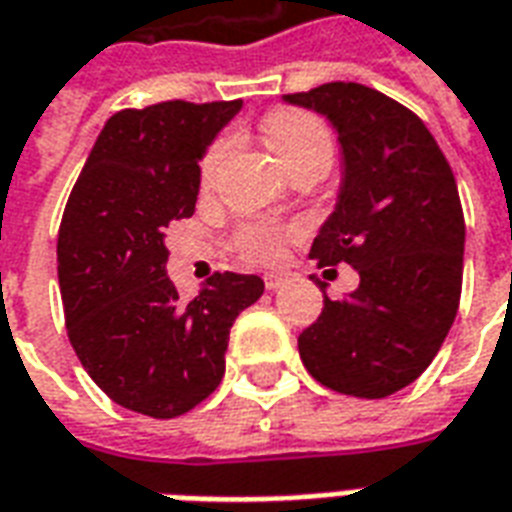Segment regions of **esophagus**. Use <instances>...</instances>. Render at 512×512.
<instances>
[{"label": "esophagus", "instance_id": "34e87169", "mask_svg": "<svg viewBox=\"0 0 512 512\" xmlns=\"http://www.w3.org/2000/svg\"><path fill=\"white\" fill-rule=\"evenodd\" d=\"M263 282H266V290H279L285 285V277H279V274H266Z\"/></svg>", "mask_w": 512, "mask_h": 512}]
</instances>
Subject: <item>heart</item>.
Here are the masks:
<instances>
[{"instance_id": "heart-1", "label": "heart", "mask_w": 512, "mask_h": 512, "mask_svg": "<svg viewBox=\"0 0 512 512\" xmlns=\"http://www.w3.org/2000/svg\"><path fill=\"white\" fill-rule=\"evenodd\" d=\"M263 139L268 150L274 153L279 167L296 175L301 169H321L326 172L334 158V136L323 120L301 109H277L263 120ZM230 153V139H216L200 161L202 189H211L224 161ZM293 227L277 222H252L238 227L235 233V249L249 263L271 266L277 263L285 244L293 238Z\"/></svg>"}]
</instances>
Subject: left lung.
<instances>
[{
  "label": "left lung",
  "mask_w": 512,
  "mask_h": 512,
  "mask_svg": "<svg viewBox=\"0 0 512 512\" xmlns=\"http://www.w3.org/2000/svg\"><path fill=\"white\" fill-rule=\"evenodd\" d=\"M285 101L329 117L343 147L337 208L310 257L359 271L354 293L323 296L318 321L299 334L301 362L334 392L395 395L428 370L461 304L455 175L428 126L373 87L329 82Z\"/></svg>",
  "instance_id": "1"
}]
</instances>
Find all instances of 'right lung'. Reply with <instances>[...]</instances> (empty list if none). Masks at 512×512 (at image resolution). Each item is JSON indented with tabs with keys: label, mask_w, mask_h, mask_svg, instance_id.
<instances>
[{
	"label": "right lung",
	"mask_w": 512,
	"mask_h": 512,
	"mask_svg": "<svg viewBox=\"0 0 512 512\" xmlns=\"http://www.w3.org/2000/svg\"><path fill=\"white\" fill-rule=\"evenodd\" d=\"M241 101H164L106 120L79 172L57 238L68 340L117 406L172 419L224 376L235 318L263 296L255 274H213L180 301L164 233L189 219L200 158Z\"/></svg>",
	"instance_id": "add662e5"
}]
</instances>
